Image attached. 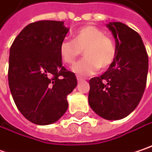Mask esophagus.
<instances>
[{"instance_id": "1", "label": "esophagus", "mask_w": 152, "mask_h": 152, "mask_svg": "<svg viewBox=\"0 0 152 152\" xmlns=\"http://www.w3.org/2000/svg\"><path fill=\"white\" fill-rule=\"evenodd\" d=\"M76 79H77V81L78 82H81V81H83V78L82 76H76Z\"/></svg>"}]
</instances>
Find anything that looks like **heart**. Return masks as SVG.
<instances>
[{
  "instance_id": "b5f03b06",
  "label": "heart",
  "mask_w": 152,
  "mask_h": 152,
  "mask_svg": "<svg viewBox=\"0 0 152 152\" xmlns=\"http://www.w3.org/2000/svg\"><path fill=\"white\" fill-rule=\"evenodd\" d=\"M83 51V58L72 66L78 75H91L98 69L108 68L115 57V46L110 37L94 25H85L76 30L73 41L64 40L59 46V55L64 63L70 64Z\"/></svg>"
}]
</instances>
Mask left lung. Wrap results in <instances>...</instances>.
Listing matches in <instances>:
<instances>
[{"instance_id": "obj_1", "label": "left lung", "mask_w": 152, "mask_h": 152, "mask_svg": "<svg viewBox=\"0 0 152 152\" xmlns=\"http://www.w3.org/2000/svg\"><path fill=\"white\" fill-rule=\"evenodd\" d=\"M115 41V57L100 76L91 78L88 103L97 115L120 120L134 111L146 85L148 55L140 36L121 22L106 24Z\"/></svg>"}]
</instances>
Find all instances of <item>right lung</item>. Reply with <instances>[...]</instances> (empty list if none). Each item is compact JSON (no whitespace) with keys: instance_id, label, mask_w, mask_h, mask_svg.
I'll use <instances>...</instances> for the list:
<instances>
[{"instance_id":"obj_1","label":"right lung","mask_w":152,"mask_h":152,"mask_svg":"<svg viewBox=\"0 0 152 152\" xmlns=\"http://www.w3.org/2000/svg\"><path fill=\"white\" fill-rule=\"evenodd\" d=\"M69 30L61 21H38L24 27L11 46V94L22 115L37 125L59 120L68 109L67 95L77 85L59 55Z\"/></svg>"}]
</instances>
